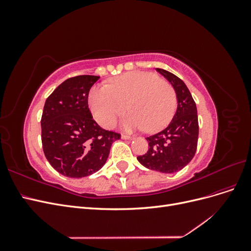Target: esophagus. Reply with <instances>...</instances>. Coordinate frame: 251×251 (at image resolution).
<instances>
[{
	"mask_svg": "<svg viewBox=\"0 0 251 251\" xmlns=\"http://www.w3.org/2000/svg\"><path fill=\"white\" fill-rule=\"evenodd\" d=\"M121 138H123V139H133L134 137H133V136H130V135L123 134V135H121Z\"/></svg>",
	"mask_w": 251,
	"mask_h": 251,
	"instance_id": "1",
	"label": "esophagus"
}]
</instances>
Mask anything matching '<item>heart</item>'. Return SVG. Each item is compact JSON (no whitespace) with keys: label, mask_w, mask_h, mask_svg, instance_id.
I'll return each mask as SVG.
<instances>
[{"label":"heart","mask_w":251,"mask_h":251,"mask_svg":"<svg viewBox=\"0 0 251 251\" xmlns=\"http://www.w3.org/2000/svg\"><path fill=\"white\" fill-rule=\"evenodd\" d=\"M128 105L126 106V104ZM89 105L96 121L103 127L115 126L126 108L124 118L126 131H156L169 123L176 107V95L169 82L151 72H130L114 78L108 87L91 89Z\"/></svg>","instance_id":"b5f03b06"}]
</instances>
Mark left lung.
I'll list each match as a JSON object with an SVG mask.
<instances>
[{
    "label": "left lung",
    "mask_w": 251,
    "mask_h": 251,
    "mask_svg": "<svg viewBox=\"0 0 251 251\" xmlns=\"http://www.w3.org/2000/svg\"><path fill=\"white\" fill-rule=\"evenodd\" d=\"M156 70L172 83L178 105L170 125L146 138L149 151L137 159L147 169L172 174L183 169L196 154L199 136L198 114L196 102L183 80L166 70L159 68Z\"/></svg>",
    "instance_id": "1"
}]
</instances>
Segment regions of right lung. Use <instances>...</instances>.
<instances>
[{"instance_id":"right-lung-1","label":"right lung","mask_w":251,"mask_h":251,"mask_svg":"<svg viewBox=\"0 0 251 251\" xmlns=\"http://www.w3.org/2000/svg\"><path fill=\"white\" fill-rule=\"evenodd\" d=\"M100 76L66 79L46 100L42 115V144L51 166L70 178L100 171L120 134L97 125L88 105L90 89Z\"/></svg>"}]
</instances>
